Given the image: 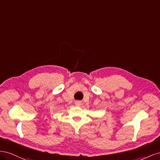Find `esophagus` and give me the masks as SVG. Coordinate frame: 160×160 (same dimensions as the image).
Here are the masks:
<instances>
[{"label":"esophagus","mask_w":160,"mask_h":160,"mask_svg":"<svg viewBox=\"0 0 160 160\" xmlns=\"http://www.w3.org/2000/svg\"><path fill=\"white\" fill-rule=\"evenodd\" d=\"M75 105L76 106H80V105H81V101H76L75 102Z\"/></svg>","instance_id":"34e87169"}]
</instances>
